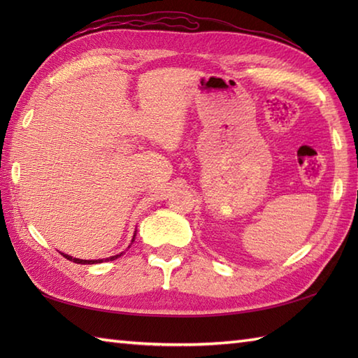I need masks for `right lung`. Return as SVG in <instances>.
Segmentation results:
<instances>
[{"mask_svg": "<svg viewBox=\"0 0 358 358\" xmlns=\"http://www.w3.org/2000/svg\"><path fill=\"white\" fill-rule=\"evenodd\" d=\"M135 235H136V231H135V234H134V237H132V243L135 241ZM131 243V245H132ZM129 245V246H131ZM62 254L64 258H67V260H71V262H73V263H78V264H95V263H103V262H112V260H117L118 257H121V254H117V255H112V257H109V258H100V260H81V258H75V257H72V255H67V254H64V252H59Z\"/></svg>", "mask_w": 358, "mask_h": 358, "instance_id": "1", "label": "right lung"}]
</instances>
